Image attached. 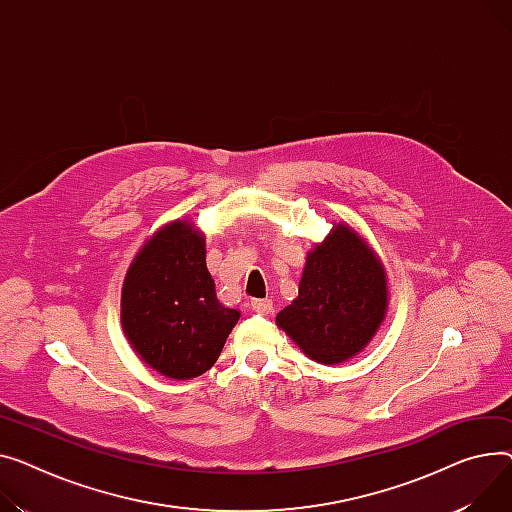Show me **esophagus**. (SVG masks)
Masks as SVG:
<instances>
[{
	"label": "esophagus",
	"instance_id": "34e87169",
	"mask_svg": "<svg viewBox=\"0 0 512 512\" xmlns=\"http://www.w3.org/2000/svg\"><path fill=\"white\" fill-rule=\"evenodd\" d=\"M252 310L262 314V316H266V314L273 312V302H270V299H254Z\"/></svg>",
	"mask_w": 512,
	"mask_h": 512
}]
</instances>
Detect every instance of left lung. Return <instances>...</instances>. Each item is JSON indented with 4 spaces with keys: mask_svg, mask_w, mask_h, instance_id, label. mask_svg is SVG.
Wrapping results in <instances>:
<instances>
[{
    "mask_svg": "<svg viewBox=\"0 0 512 512\" xmlns=\"http://www.w3.org/2000/svg\"><path fill=\"white\" fill-rule=\"evenodd\" d=\"M386 273L349 225H335L306 258L299 295L277 324L310 359L343 364L362 351L384 320Z\"/></svg>",
    "mask_w": 512,
    "mask_h": 512,
    "instance_id": "1",
    "label": "left lung"
}]
</instances>
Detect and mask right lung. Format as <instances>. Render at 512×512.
<instances>
[{
  "instance_id": "obj_1",
  "label": "right lung",
  "mask_w": 512,
  "mask_h": 512,
  "mask_svg": "<svg viewBox=\"0 0 512 512\" xmlns=\"http://www.w3.org/2000/svg\"><path fill=\"white\" fill-rule=\"evenodd\" d=\"M204 235L188 221L159 229L136 254L122 289V326L150 368L190 380L213 368L239 312L219 304Z\"/></svg>"
}]
</instances>
